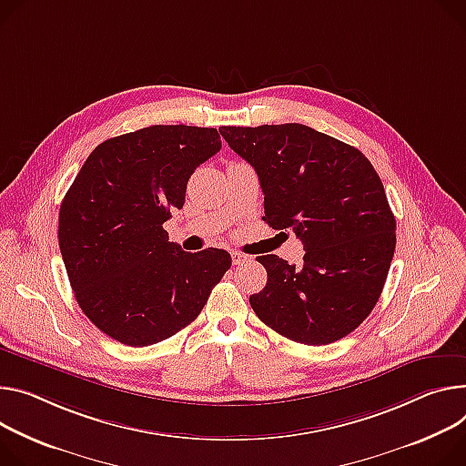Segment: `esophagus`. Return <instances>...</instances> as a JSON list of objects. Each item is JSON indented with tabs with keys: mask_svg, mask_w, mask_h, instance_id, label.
Wrapping results in <instances>:
<instances>
[{
	"mask_svg": "<svg viewBox=\"0 0 466 466\" xmlns=\"http://www.w3.org/2000/svg\"><path fill=\"white\" fill-rule=\"evenodd\" d=\"M230 257H232V264H234V266H239V264H243V262L248 260V257L243 255V252H239V250H232Z\"/></svg>",
	"mask_w": 466,
	"mask_h": 466,
	"instance_id": "obj_1",
	"label": "esophagus"
}]
</instances>
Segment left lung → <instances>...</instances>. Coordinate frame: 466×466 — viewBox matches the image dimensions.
I'll return each instance as SVG.
<instances>
[{"instance_id":"1","label":"left lung","mask_w":466,"mask_h":466,"mask_svg":"<svg viewBox=\"0 0 466 466\" xmlns=\"http://www.w3.org/2000/svg\"><path fill=\"white\" fill-rule=\"evenodd\" d=\"M228 147L255 167L262 218L303 241V266L277 255L257 260L268 284L248 298L279 334L325 346L355 330L383 291L396 248V219L383 182L351 145L305 124L223 126Z\"/></svg>"}]
</instances>
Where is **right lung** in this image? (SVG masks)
Wrapping results in <instances>:
<instances>
[{
    "label": "right lung",
    "mask_w": 466,
    "mask_h": 466,
    "mask_svg": "<svg viewBox=\"0 0 466 466\" xmlns=\"http://www.w3.org/2000/svg\"><path fill=\"white\" fill-rule=\"evenodd\" d=\"M221 150L216 128L148 126L100 143L59 209L76 301L113 340L145 348L187 327L230 269L223 248L184 252L163 223L195 168Z\"/></svg>",
    "instance_id": "right-lung-1"
}]
</instances>
